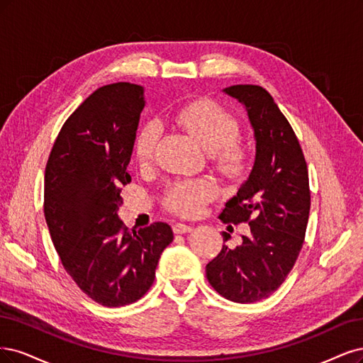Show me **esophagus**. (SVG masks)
Wrapping results in <instances>:
<instances>
[{
	"label": "esophagus",
	"mask_w": 363,
	"mask_h": 363,
	"mask_svg": "<svg viewBox=\"0 0 363 363\" xmlns=\"http://www.w3.org/2000/svg\"><path fill=\"white\" fill-rule=\"evenodd\" d=\"M193 228L190 225H185V223H174L173 225V230L174 233H186L190 232Z\"/></svg>",
	"instance_id": "esophagus-1"
}]
</instances>
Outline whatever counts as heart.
Here are the masks:
<instances>
[{"label":"heart","mask_w":363,"mask_h":363,"mask_svg":"<svg viewBox=\"0 0 363 363\" xmlns=\"http://www.w3.org/2000/svg\"><path fill=\"white\" fill-rule=\"evenodd\" d=\"M177 122L203 150L211 152V158L221 174H225L226 178H237L241 174L244 154L241 147L233 142L238 137V123L220 105L211 101L193 102L177 114ZM158 137V123L147 122L140 128L134 143L138 161H150ZM214 194L216 184L211 179L174 182L167 193V205L179 214L191 216Z\"/></svg>","instance_id":"heart-1"}]
</instances>
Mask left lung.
<instances>
[{
  "label": "left lung",
  "instance_id": "1",
  "mask_svg": "<svg viewBox=\"0 0 363 363\" xmlns=\"http://www.w3.org/2000/svg\"><path fill=\"white\" fill-rule=\"evenodd\" d=\"M247 113L255 137L253 167L218 218L250 233L206 265L208 282L235 303L259 301L284 284L294 267L309 218L311 191L305 157L289 122L261 86L223 89ZM223 240L229 235L223 232Z\"/></svg>",
  "mask_w": 363,
  "mask_h": 363
}]
</instances>
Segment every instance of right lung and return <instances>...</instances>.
I'll use <instances>...</instances> for the list:
<instances>
[{"label":"right lung","instance_id":"right-lung-1","mask_svg":"<svg viewBox=\"0 0 363 363\" xmlns=\"http://www.w3.org/2000/svg\"><path fill=\"white\" fill-rule=\"evenodd\" d=\"M145 105L142 86L96 89L62 126L45 169L43 213L54 247L81 291L108 308L146 294L173 241L167 223L130 230L118 216Z\"/></svg>","mask_w":363,"mask_h":363}]
</instances>
